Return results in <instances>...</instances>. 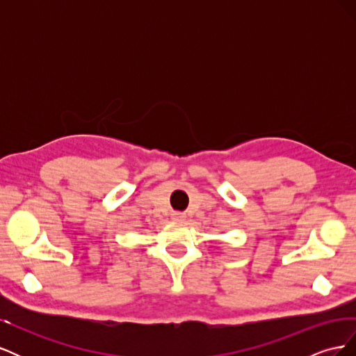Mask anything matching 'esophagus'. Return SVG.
Wrapping results in <instances>:
<instances>
[{"mask_svg": "<svg viewBox=\"0 0 356 356\" xmlns=\"http://www.w3.org/2000/svg\"><path fill=\"white\" fill-rule=\"evenodd\" d=\"M172 220H174V221H178V222L186 221V213H179V212H177V213L172 215Z\"/></svg>", "mask_w": 356, "mask_h": 356, "instance_id": "34e87169", "label": "esophagus"}]
</instances>
